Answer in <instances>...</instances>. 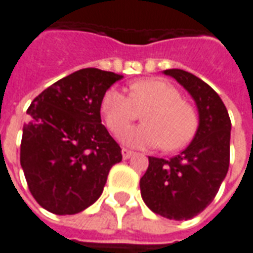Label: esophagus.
<instances>
[{"label":"esophagus","instance_id":"34e87169","mask_svg":"<svg viewBox=\"0 0 253 253\" xmlns=\"http://www.w3.org/2000/svg\"><path fill=\"white\" fill-rule=\"evenodd\" d=\"M122 156H123V159H130L133 156V151L123 148L122 149Z\"/></svg>","mask_w":253,"mask_h":253}]
</instances>
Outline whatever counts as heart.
I'll list each match as a JSON object with an SVG mask.
<instances>
[{"instance_id":"1","label":"heart","mask_w":253,"mask_h":253,"mask_svg":"<svg viewBox=\"0 0 253 253\" xmlns=\"http://www.w3.org/2000/svg\"><path fill=\"white\" fill-rule=\"evenodd\" d=\"M144 113L145 125L125 130L120 140L134 148L174 151L192 140L198 127L197 113L181 99V94L163 80L148 79L131 84V95L119 88H109L101 102V113L112 133H120Z\"/></svg>"}]
</instances>
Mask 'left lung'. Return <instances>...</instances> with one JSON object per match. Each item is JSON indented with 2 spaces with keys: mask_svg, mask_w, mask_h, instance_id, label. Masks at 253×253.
<instances>
[{
  "mask_svg": "<svg viewBox=\"0 0 253 253\" xmlns=\"http://www.w3.org/2000/svg\"><path fill=\"white\" fill-rule=\"evenodd\" d=\"M181 84L198 109V128L190 145L170 159L149 156L141 177L145 205L170 220H188L216 197L230 165L231 122L221 98L199 77L181 69L163 70Z\"/></svg>",
  "mask_w": 253,
  "mask_h": 253,
  "instance_id": "8db88e82",
  "label": "left lung"
}]
</instances>
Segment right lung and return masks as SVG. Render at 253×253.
Returning a JSON list of instances; mask_svg holds the SVG:
<instances>
[{"label": "right lung", "mask_w": 253, "mask_h": 253, "mask_svg": "<svg viewBox=\"0 0 253 253\" xmlns=\"http://www.w3.org/2000/svg\"><path fill=\"white\" fill-rule=\"evenodd\" d=\"M122 75L80 69L33 99L20 165L34 199L48 212L75 214L97 201L122 149L101 123L105 92Z\"/></svg>", "instance_id": "add662e5"}]
</instances>
